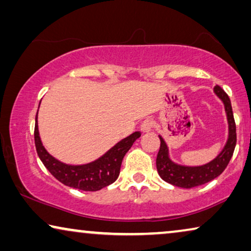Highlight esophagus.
<instances>
[{"instance_id": "obj_1", "label": "esophagus", "mask_w": 251, "mask_h": 251, "mask_svg": "<svg viewBox=\"0 0 251 251\" xmlns=\"http://www.w3.org/2000/svg\"><path fill=\"white\" fill-rule=\"evenodd\" d=\"M152 129H153V122L151 121V120H146V121H144L142 123V126H140V130H142V132L144 133L152 131Z\"/></svg>"}]
</instances>
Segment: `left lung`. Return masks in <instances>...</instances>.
I'll return each instance as SVG.
<instances>
[{
    "instance_id": "1",
    "label": "left lung",
    "mask_w": 251,
    "mask_h": 251,
    "mask_svg": "<svg viewBox=\"0 0 251 251\" xmlns=\"http://www.w3.org/2000/svg\"><path fill=\"white\" fill-rule=\"evenodd\" d=\"M215 94L222 99L225 106V112L227 115L228 122V139L227 143L218 156L204 166L200 167H186L173 162L169 157V151L163 138L160 137V151L156 157V169L160 177L164 181L175 186L183 188H192L207 184L215 178H217L232 159L236 145V126L234 116H233L232 105L228 96L219 85L214 88Z\"/></svg>"
}]
</instances>
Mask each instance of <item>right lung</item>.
<instances>
[{
    "instance_id": "add662e5",
    "label": "right lung",
    "mask_w": 251,
    "mask_h": 251,
    "mask_svg": "<svg viewBox=\"0 0 251 251\" xmlns=\"http://www.w3.org/2000/svg\"><path fill=\"white\" fill-rule=\"evenodd\" d=\"M140 135L142 133L139 131L133 132L132 135L119 142L107 153H105L94 162L83 164V166H70L54 159L44 149L40 138L39 128H37V115L35 129H34L36 152L44 167L56 179L66 186L89 192L101 190L118 179L123 157Z\"/></svg>"
}]
</instances>
